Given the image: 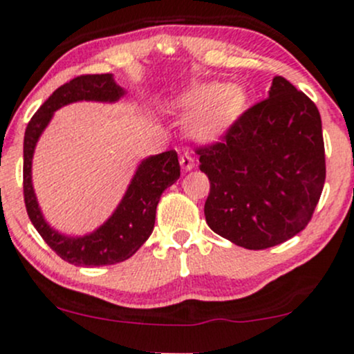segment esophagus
Returning a JSON list of instances; mask_svg holds the SVG:
<instances>
[{"label":"esophagus","mask_w":354,"mask_h":354,"mask_svg":"<svg viewBox=\"0 0 354 354\" xmlns=\"http://www.w3.org/2000/svg\"><path fill=\"white\" fill-rule=\"evenodd\" d=\"M180 165L181 168H183V171H192L195 168V158H193L189 153H183L180 156Z\"/></svg>","instance_id":"34e87169"}]
</instances>
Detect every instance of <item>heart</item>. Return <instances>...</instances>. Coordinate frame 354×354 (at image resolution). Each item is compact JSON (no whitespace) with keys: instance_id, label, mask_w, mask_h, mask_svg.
I'll use <instances>...</instances> for the list:
<instances>
[{"instance_id":"1","label":"heart","mask_w":354,"mask_h":354,"mask_svg":"<svg viewBox=\"0 0 354 354\" xmlns=\"http://www.w3.org/2000/svg\"><path fill=\"white\" fill-rule=\"evenodd\" d=\"M245 92L236 85L193 84L173 99V109L188 114L185 129L192 139L212 142L227 133L245 107Z\"/></svg>"}]
</instances>
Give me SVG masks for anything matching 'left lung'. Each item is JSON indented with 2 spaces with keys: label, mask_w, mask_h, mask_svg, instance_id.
Segmentation results:
<instances>
[{
  "label": "left lung",
  "mask_w": 354,
  "mask_h": 354,
  "mask_svg": "<svg viewBox=\"0 0 354 354\" xmlns=\"http://www.w3.org/2000/svg\"><path fill=\"white\" fill-rule=\"evenodd\" d=\"M198 154L209 180L205 218L215 234L262 250L309 223L326 180L321 115L284 77H274L269 99L243 112L225 141Z\"/></svg>",
  "instance_id": "8db88e82"
}]
</instances>
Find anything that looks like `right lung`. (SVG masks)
I'll use <instances>...</instances> for the list:
<instances>
[{"mask_svg":"<svg viewBox=\"0 0 354 354\" xmlns=\"http://www.w3.org/2000/svg\"><path fill=\"white\" fill-rule=\"evenodd\" d=\"M124 95L126 91L115 84L112 73L80 75L58 87L26 126L23 141V193L26 212L48 247L55 250L58 257L73 266H112L133 257L153 234L156 207L162 192L180 178L176 151L145 158L136 168L133 180L112 215L94 232L82 236H70L46 223L32 181L33 154L40 136L60 107L82 100L112 104Z\"/></svg>","mask_w":354,"mask_h":354,"instance_id":"add662e5","label":"right lung"}]
</instances>
